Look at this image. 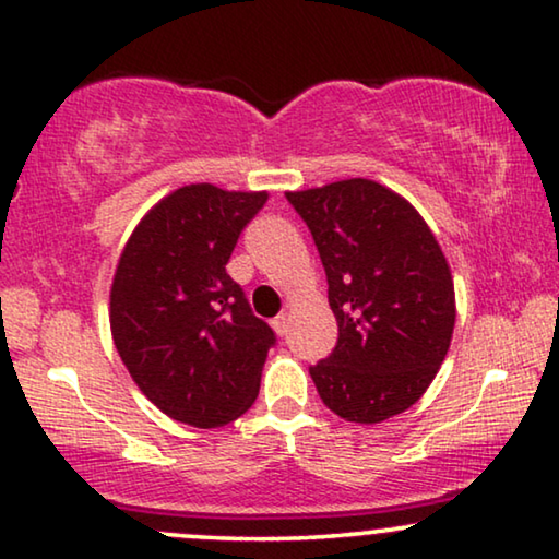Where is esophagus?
I'll use <instances>...</instances> for the list:
<instances>
[{
  "mask_svg": "<svg viewBox=\"0 0 559 559\" xmlns=\"http://www.w3.org/2000/svg\"><path fill=\"white\" fill-rule=\"evenodd\" d=\"M272 328H274V333H277V335H287V331H289V316H287V312H282V316L274 318Z\"/></svg>",
  "mask_w": 559,
  "mask_h": 559,
  "instance_id": "obj_1",
  "label": "esophagus"
}]
</instances>
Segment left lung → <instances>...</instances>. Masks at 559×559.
<instances>
[{"mask_svg":"<svg viewBox=\"0 0 559 559\" xmlns=\"http://www.w3.org/2000/svg\"><path fill=\"white\" fill-rule=\"evenodd\" d=\"M328 277L338 343L310 369L346 423L402 415L432 384L455 328V287L438 239L407 198L348 178L289 190Z\"/></svg>","mask_w":559,"mask_h":559,"instance_id":"obj_1","label":"left lung"}]
</instances>
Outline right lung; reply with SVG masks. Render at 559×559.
Masks as SVG:
<instances>
[{
	"instance_id": "obj_1",
	"label": "right lung",
	"mask_w": 559,
	"mask_h": 559,
	"mask_svg": "<svg viewBox=\"0 0 559 559\" xmlns=\"http://www.w3.org/2000/svg\"><path fill=\"white\" fill-rule=\"evenodd\" d=\"M266 190L193 182L144 213L111 280V338L140 392L178 423L211 430L259 394L274 343L226 264Z\"/></svg>"
}]
</instances>
